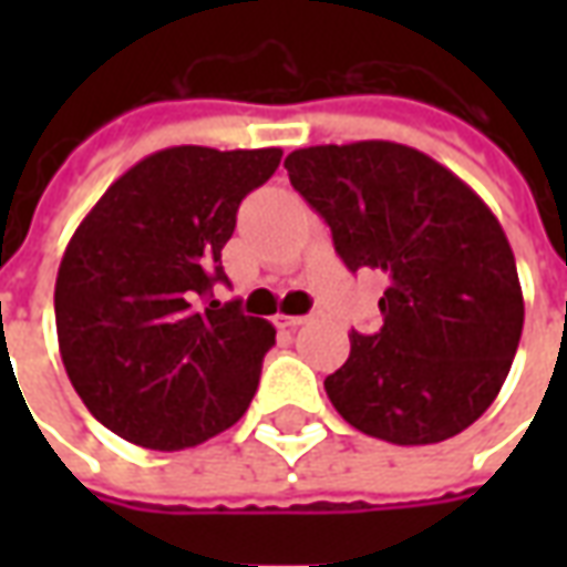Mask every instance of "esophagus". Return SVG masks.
<instances>
[{"label":"esophagus","instance_id":"obj_1","mask_svg":"<svg viewBox=\"0 0 567 567\" xmlns=\"http://www.w3.org/2000/svg\"><path fill=\"white\" fill-rule=\"evenodd\" d=\"M312 321V316H276V324L279 328H300V324H307Z\"/></svg>","mask_w":567,"mask_h":567}]
</instances>
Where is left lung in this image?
Masks as SVG:
<instances>
[{"label": "left lung", "instance_id": "obj_1", "mask_svg": "<svg viewBox=\"0 0 567 567\" xmlns=\"http://www.w3.org/2000/svg\"><path fill=\"white\" fill-rule=\"evenodd\" d=\"M349 270H382V328L349 333L324 380L337 413L370 437L425 446L474 425L498 398L523 337V288L498 218L462 178L398 142L312 145L285 157Z\"/></svg>", "mask_w": 567, "mask_h": 567}]
</instances>
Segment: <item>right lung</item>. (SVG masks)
<instances>
[{"label": "right lung", "instance_id": "obj_1", "mask_svg": "<svg viewBox=\"0 0 567 567\" xmlns=\"http://www.w3.org/2000/svg\"><path fill=\"white\" fill-rule=\"evenodd\" d=\"M279 148L178 145L130 166L60 260L56 340L75 392L117 437L187 450L243 419L276 343L267 319L212 300L239 203Z\"/></svg>", "mask_w": 567, "mask_h": 567}]
</instances>
